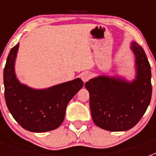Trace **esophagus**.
<instances>
[{
    "label": "esophagus",
    "mask_w": 156,
    "mask_h": 156,
    "mask_svg": "<svg viewBox=\"0 0 156 156\" xmlns=\"http://www.w3.org/2000/svg\"><path fill=\"white\" fill-rule=\"evenodd\" d=\"M90 77H91V76H90V73H83L81 75V79H82V80L84 83L89 80L90 79Z\"/></svg>",
    "instance_id": "1"
}]
</instances>
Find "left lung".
I'll list each match as a JSON object with an SVG mask.
<instances>
[{
  "instance_id": "1",
  "label": "left lung",
  "mask_w": 156,
  "mask_h": 156,
  "mask_svg": "<svg viewBox=\"0 0 156 156\" xmlns=\"http://www.w3.org/2000/svg\"><path fill=\"white\" fill-rule=\"evenodd\" d=\"M135 55L136 76L123 78L99 76L87 82L94 122L108 131H125L140 121L149 105L152 87L151 66L141 46L131 43Z\"/></svg>"
}]
</instances>
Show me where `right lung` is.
<instances>
[{"instance_id": "obj_1", "label": "right lung", "mask_w": 156, "mask_h": 156, "mask_svg": "<svg viewBox=\"0 0 156 156\" xmlns=\"http://www.w3.org/2000/svg\"><path fill=\"white\" fill-rule=\"evenodd\" d=\"M19 44L12 48L4 69L5 98L13 118L25 129L42 133L62 123L69 101L83 86L81 79L62 83L46 89H34L16 78L15 62Z\"/></svg>"}]
</instances>
